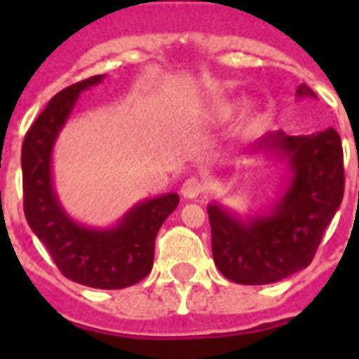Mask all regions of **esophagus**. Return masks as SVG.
I'll return each mask as SVG.
<instances>
[{"mask_svg": "<svg viewBox=\"0 0 359 359\" xmlns=\"http://www.w3.org/2000/svg\"><path fill=\"white\" fill-rule=\"evenodd\" d=\"M205 192V185L199 182L198 177H189L182 185V196L185 199H196Z\"/></svg>", "mask_w": 359, "mask_h": 359, "instance_id": "esophagus-1", "label": "esophagus"}]
</instances>
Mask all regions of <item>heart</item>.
Returning <instances> with one entry per match:
<instances>
[{
	"label": "heart",
	"mask_w": 359,
	"mask_h": 359,
	"mask_svg": "<svg viewBox=\"0 0 359 359\" xmlns=\"http://www.w3.org/2000/svg\"><path fill=\"white\" fill-rule=\"evenodd\" d=\"M241 104L243 102H228V104H223V106H219L217 109H215V118L217 120H226L230 118L233 113H236L237 109L241 107ZM264 111L261 109V107H252L248 113V116H246V133H255L259 131V129L262 128V123H264Z\"/></svg>",
	"instance_id": "obj_1"
}]
</instances>
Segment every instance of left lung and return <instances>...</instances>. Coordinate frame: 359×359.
<instances>
[{"label": "left lung", "mask_w": 359, "mask_h": 359, "mask_svg": "<svg viewBox=\"0 0 359 359\" xmlns=\"http://www.w3.org/2000/svg\"><path fill=\"white\" fill-rule=\"evenodd\" d=\"M297 98H316L307 84ZM286 163V177L268 208L241 215L221 203H208L212 253L228 280L244 286L273 284L307 268L323 231L344 199V151L332 128L290 136L271 131L250 147L248 158Z\"/></svg>", "instance_id": "1"}]
</instances>
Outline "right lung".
I'll use <instances>...</instances> for the list:
<instances>
[{
    "mask_svg": "<svg viewBox=\"0 0 359 359\" xmlns=\"http://www.w3.org/2000/svg\"><path fill=\"white\" fill-rule=\"evenodd\" d=\"M104 79L95 75L59 91L32 123L21 149L23 205L28 226L66 278L97 290H123L151 273L154 239L180 196L144 199L106 228L79 223L65 210L53 183V147L82 91Z\"/></svg>",
    "mask_w": 359,
    "mask_h": 359,
    "instance_id": "1",
    "label": "right lung"
}]
</instances>
